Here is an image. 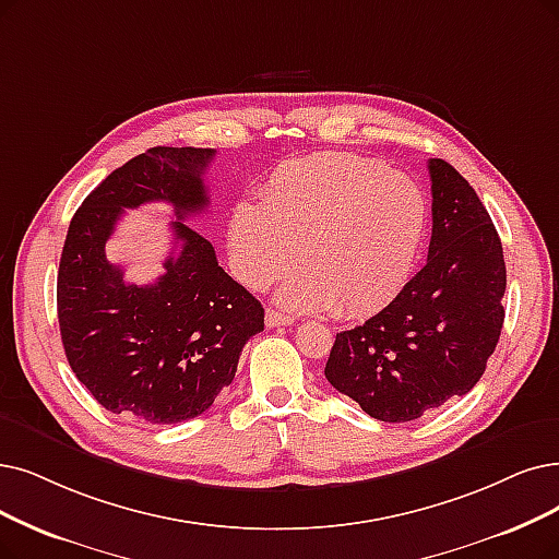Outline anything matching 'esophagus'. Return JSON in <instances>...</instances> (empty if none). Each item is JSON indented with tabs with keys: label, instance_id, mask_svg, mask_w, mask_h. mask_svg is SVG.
I'll use <instances>...</instances> for the list:
<instances>
[{
	"label": "esophagus",
	"instance_id": "34e87169",
	"mask_svg": "<svg viewBox=\"0 0 559 559\" xmlns=\"http://www.w3.org/2000/svg\"><path fill=\"white\" fill-rule=\"evenodd\" d=\"M294 317L282 314L277 309H265V325L267 328H280V325H292Z\"/></svg>",
	"mask_w": 559,
	"mask_h": 559
}]
</instances>
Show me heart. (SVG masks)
<instances>
[{
  "mask_svg": "<svg viewBox=\"0 0 559 559\" xmlns=\"http://www.w3.org/2000/svg\"><path fill=\"white\" fill-rule=\"evenodd\" d=\"M231 211L234 271L252 288L296 261L302 271L280 288L294 309H328L340 319L371 314L404 286L427 229V197L404 174L346 153L282 165Z\"/></svg>",
  "mask_w": 559,
  "mask_h": 559,
  "instance_id": "obj_1",
  "label": "heart"
}]
</instances>
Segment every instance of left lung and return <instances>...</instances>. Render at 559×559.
Returning <instances> with one entry per match:
<instances>
[{
  "label": "left lung",
  "instance_id": "left-lung-1",
  "mask_svg": "<svg viewBox=\"0 0 559 559\" xmlns=\"http://www.w3.org/2000/svg\"><path fill=\"white\" fill-rule=\"evenodd\" d=\"M433 229L429 259L399 296L337 332L328 383L381 421H411L471 392L504 321L507 267L500 236L473 186L429 160Z\"/></svg>",
  "mask_w": 559,
  "mask_h": 559
}]
</instances>
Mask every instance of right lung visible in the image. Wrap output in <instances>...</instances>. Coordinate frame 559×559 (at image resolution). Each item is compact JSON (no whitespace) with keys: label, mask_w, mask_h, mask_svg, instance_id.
<instances>
[{"label":"right lung","mask_w":559,"mask_h":559,"mask_svg":"<svg viewBox=\"0 0 559 559\" xmlns=\"http://www.w3.org/2000/svg\"><path fill=\"white\" fill-rule=\"evenodd\" d=\"M213 148L155 146L84 199L57 275L61 342L78 381L115 415L176 424L202 415L227 388L242 346L263 330L261 302L217 265L213 245L186 225L206 211ZM165 201L179 248L155 285L122 280L104 257L123 207Z\"/></svg>","instance_id":"obj_1"}]
</instances>
